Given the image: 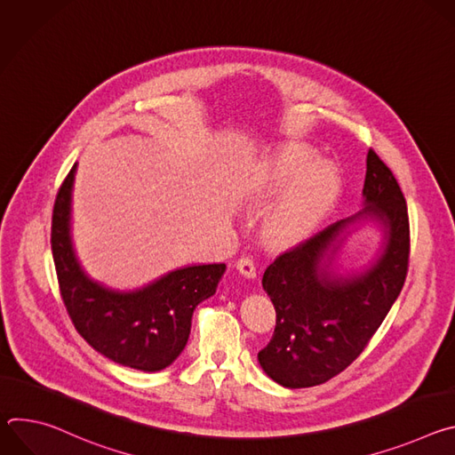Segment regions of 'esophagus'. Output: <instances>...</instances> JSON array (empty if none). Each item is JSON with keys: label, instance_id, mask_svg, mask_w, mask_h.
<instances>
[{"label": "esophagus", "instance_id": "esophagus-1", "mask_svg": "<svg viewBox=\"0 0 455 455\" xmlns=\"http://www.w3.org/2000/svg\"><path fill=\"white\" fill-rule=\"evenodd\" d=\"M235 268L237 272L246 277V279H255V265L250 257H241L239 261L235 263Z\"/></svg>", "mask_w": 455, "mask_h": 455}]
</instances>
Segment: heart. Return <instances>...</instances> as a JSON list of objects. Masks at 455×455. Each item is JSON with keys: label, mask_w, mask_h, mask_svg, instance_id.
<instances>
[{"label": "heart", "mask_w": 455, "mask_h": 455, "mask_svg": "<svg viewBox=\"0 0 455 455\" xmlns=\"http://www.w3.org/2000/svg\"><path fill=\"white\" fill-rule=\"evenodd\" d=\"M313 156L307 148L284 146L268 156L250 180V188L257 192L286 188L265 220V230L277 244L306 239L339 196L340 172L333 162L316 160L301 168Z\"/></svg>", "instance_id": "obj_1"}]
</instances>
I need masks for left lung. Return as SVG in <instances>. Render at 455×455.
Returning a JSON list of instances; mask_svg holds the SVG:
<instances>
[{
  "label": "left lung",
  "mask_w": 455,
  "mask_h": 455,
  "mask_svg": "<svg viewBox=\"0 0 455 455\" xmlns=\"http://www.w3.org/2000/svg\"><path fill=\"white\" fill-rule=\"evenodd\" d=\"M358 212L286 250L263 275L277 322L257 360L283 387L320 385L351 365L403 288L411 251L407 202L393 171L372 149ZM365 222L382 235L377 257L363 271L342 275L338 253Z\"/></svg>",
  "instance_id": "8db88e82"
}]
</instances>
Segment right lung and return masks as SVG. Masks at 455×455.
<instances>
[{
	"instance_id": "1",
	"label": "right lung",
	"mask_w": 455,
	"mask_h": 455,
	"mask_svg": "<svg viewBox=\"0 0 455 455\" xmlns=\"http://www.w3.org/2000/svg\"><path fill=\"white\" fill-rule=\"evenodd\" d=\"M77 164L64 178L52 214V255L60 297L79 335L124 367L156 372L185 349L192 313L216 293L227 267L192 265L137 290H115L90 277L72 239V192Z\"/></svg>"
}]
</instances>
